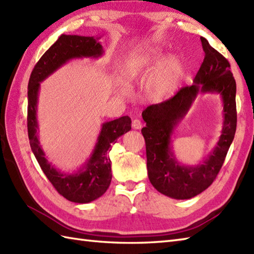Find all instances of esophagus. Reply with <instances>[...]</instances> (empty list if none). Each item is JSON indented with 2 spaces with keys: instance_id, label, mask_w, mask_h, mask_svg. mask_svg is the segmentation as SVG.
Instances as JSON below:
<instances>
[{
  "instance_id": "esophagus-1",
  "label": "esophagus",
  "mask_w": 254,
  "mask_h": 254,
  "mask_svg": "<svg viewBox=\"0 0 254 254\" xmlns=\"http://www.w3.org/2000/svg\"><path fill=\"white\" fill-rule=\"evenodd\" d=\"M142 122L141 120H138V119H134V120L132 121V127L134 128V130H139V128L142 127Z\"/></svg>"
}]
</instances>
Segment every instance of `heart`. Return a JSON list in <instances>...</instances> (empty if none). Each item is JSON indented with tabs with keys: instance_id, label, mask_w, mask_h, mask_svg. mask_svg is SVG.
<instances>
[{
	"instance_id": "obj_1",
	"label": "heart",
	"mask_w": 254,
	"mask_h": 254,
	"mask_svg": "<svg viewBox=\"0 0 254 254\" xmlns=\"http://www.w3.org/2000/svg\"><path fill=\"white\" fill-rule=\"evenodd\" d=\"M165 59V53L154 48L135 51L124 63L121 76L124 82L130 84L143 74L157 67ZM183 74H185V65L180 59L175 57L167 59L149 79L147 84L149 96L154 99L168 98L179 87Z\"/></svg>"
}]
</instances>
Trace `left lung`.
Here are the masks:
<instances>
[{"label": "left lung", "mask_w": 254, "mask_h": 254, "mask_svg": "<svg viewBox=\"0 0 254 254\" xmlns=\"http://www.w3.org/2000/svg\"><path fill=\"white\" fill-rule=\"evenodd\" d=\"M204 61L193 79V85L182 87L172 98L147 107L142 113L146 127L142 134L146 144L148 179L164 195L188 199L212 185L222 168L234 141L237 127L236 80L230 64L201 37ZM218 93L223 100L224 122L217 146L196 166L182 165L172 152L171 136L199 93Z\"/></svg>", "instance_id": "left-lung-1"}]
</instances>
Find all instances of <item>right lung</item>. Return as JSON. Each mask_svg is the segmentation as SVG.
<instances>
[{
    "label": "right lung",
    "mask_w": 254,
    "mask_h": 254,
    "mask_svg": "<svg viewBox=\"0 0 254 254\" xmlns=\"http://www.w3.org/2000/svg\"><path fill=\"white\" fill-rule=\"evenodd\" d=\"M100 37L61 35L37 62L30 74L28 83V110L27 127L32 153L48 179L63 197L74 203L85 204L100 197L111 182V160L109 150L117 139L131 130V119L127 116L105 122L97 138V143L89 158L77 171L64 172L58 170L48 161L42 149L37 121L38 94L40 83L57 69L73 59H98L104 55V48L98 41Z\"/></svg>",
    "instance_id": "1"
}]
</instances>
